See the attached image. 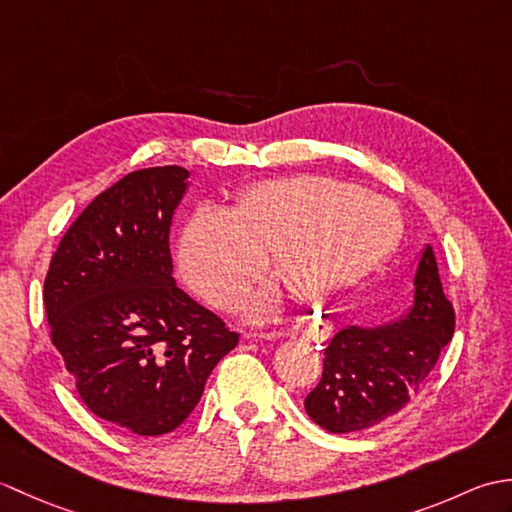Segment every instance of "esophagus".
<instances>
[{"instance_id": "obj_1", "label": "esophagus", "mask_w": 512, "mask_h": 512, "mask_svg": "<svg viewBox=\"0 0 512 512\" xmlns=\"http://www.w3.org/2000/svg\"><path fill=\"white\" fill-rule=\"evenodd\" d=\"M323 332H319L312 325H292L288 330H270V332H255L248 334V339H279V336H292V339H303V341H314L319 339Z\"/></svg>"}]
</instances>
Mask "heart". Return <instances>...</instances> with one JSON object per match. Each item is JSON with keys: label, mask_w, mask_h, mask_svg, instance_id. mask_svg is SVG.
I'll return each instance as SVG.
<instances>
[{"label": "heart", "mask_w": 512, "mask_h": 512, "mask_svg": "<svg viewBox=\"0 0 512 512\" xmlns=\"http://www.w3.org/2000/svg\"><path fill=\"white\" fill-rule=\"evenodd\" d=\"M400 213L389 200L328 176L262 180L237 191L226 211L200 206L184 224L178 266L184 281L228 310L264 275L321 299L365 277L396 248ZM273 295L253 301V312Z\"/></svg>", "instance_id": "heart-1"}]
</instances>
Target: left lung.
Here are the masks:
<instances>
[{"label": "left lung", "mask_w": 512, "mask_h": 512, "mask_svg": "<svg viewBox=\"0 0 512 512\" xmlns=\"http://www.w3.org/2000/svg\"><path fill=\"white\" fill-rule=\"evenodd\" d=\"M413 284V308L405 317L378 328L350 323L325 347L319 385L303 400L308 416L325 431L374 427L427 385L455 332V310L442 290L431 246L424 248Z\"/></svg>", "instance_id": "1"}]
</instances>
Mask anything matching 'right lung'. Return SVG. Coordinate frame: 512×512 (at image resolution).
Wrapping results in <instances>:
<instances>
[{
	"label": "right lung",
	"mask_w": 512,
	"mask_h": 512,
	"mask_svg": "<svg viewBox=\"0 0 512 512\" xmlns=\"http://www.w3.org/2000/svg\"><path fill=\"white\" fill-rule=\"evenodd\" d=\"M189 171L127 173L65 231L43 281L50 341L101 420L136 436L178 429L239 334L171 277L169 226Z\"/></svg>",
	"instance_id": "obj_1"
}]
</instances>
